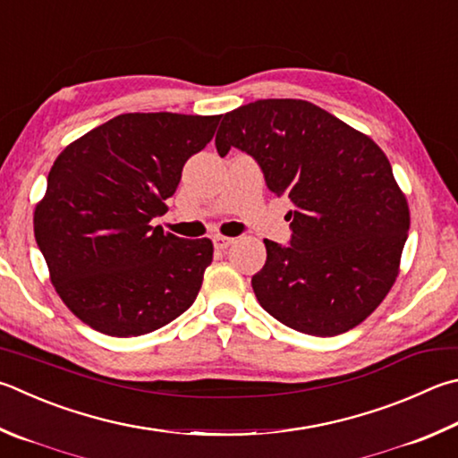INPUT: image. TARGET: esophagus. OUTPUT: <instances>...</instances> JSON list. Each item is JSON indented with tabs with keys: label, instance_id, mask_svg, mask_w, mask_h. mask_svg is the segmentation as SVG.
<instances>
[{
	"label": "esophagus",
	"instance_id": "34e87169",
	"mask_svg": "<svg viewBox=\"0 0 458 458\" xmlns=\"http://www.w3.org/2000/svg\"><path fill=\"white\" fill-rule=\"evenodd\" d=\"M212 242H214L216 248H218V250H226L228 246L234 244V238H228V236H214Z\"/></svg>",
	"mask_w": 458,
	"mask_h": 458
}]
</instances>
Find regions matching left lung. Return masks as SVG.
<instances>
[{
  "label": "left lung",
  "mask_w": 458,
  "mask_h": 458,
  "mask_svg": "<svg viewBox=\"0 0 458 458\" xmlns=\"http://www.w3.org/2000/svg\"><path fill=\"white\" fill-rule=\"evenodd\" d=\"M250 154L286 196L290 246L264 240L252 276L262 309L312 336H336L393 288L411 214L388 157L362 131L304 99H258L224 114L216 149Z\"/></svg>",
  "instance_id": "1"
}]
</instances>
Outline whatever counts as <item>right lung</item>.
Instances as JSON below:
<instances>
[{
  "mask_svg": "<svg viewBox=\"0 0 458 458\" xmlns=\"http://www.w3.org/2000/svg\"><path fill=\"white\" fill-rule=\"evenodd\" d=\"M220 115L122 114L72 142L47 174L33 234L64 304L107 336H140L186 312L212 240L164 234L162 216L190 156Z\"/></svg>",
  "mask_w": 458,
  "mask_h": 458,
  "instance_id": "obj_1",
  "label": "right lung"
}]
</instances>
